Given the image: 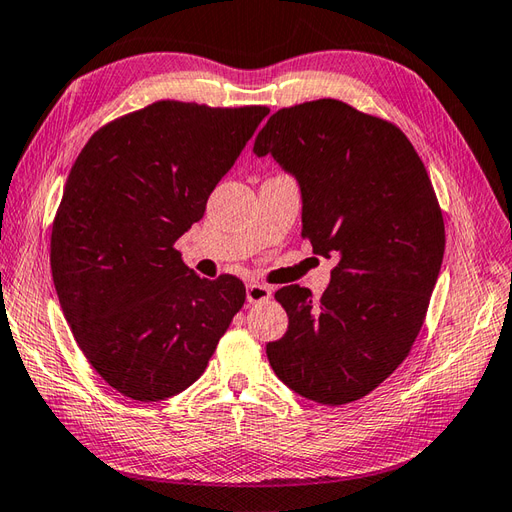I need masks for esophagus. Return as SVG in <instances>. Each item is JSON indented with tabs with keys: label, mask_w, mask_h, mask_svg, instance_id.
Returning <instances> with one entry per match:
<instances>
[{
	"label": "esophagus",
	"mask_w": 512,
	"mask_h": 512,
	"mask_svg": "<svg viewBox=\"0 0 512 512\" xmlns=\"http://www.w3.org/2000/svg\"><path fill=\"white\" fill-rule=\"evenodd\" d=\"M272 296V288L264 283H248L246 285V301L248 303H264Z\"/></svg>",
	"instance_id": "esophagus-1"
}]
</instances>
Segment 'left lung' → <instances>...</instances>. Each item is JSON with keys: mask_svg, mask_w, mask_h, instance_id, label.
Segmentation results:
<instances>
[{"mask_svg": "<svg viewBox=\"0 0 512 512\" xmlns=\"http://www.w3.org/2000/svg\"><path fill=\"white\" fill-rule=\"evenodd\" d=\"M253 152L299 183L303 237L336 257L312 299L285 285V336L266 344L281 382L325 406L366 397L417 340L445 253V224L425 165L401 130L340 100L281 109Z\"/></svg>", "mask_w": 512, "mask_h": 512, "instance_id": "1", "label": "left lung"}]
</instances>
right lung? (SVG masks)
Wrapping results in <instances>:
<instances>
[{"label": "right lung", "instance_id": "1", "mask_svg": "<svg viewBox=\"0 0 512 512\" xmlns=\"http://www.w3.org/2000/svg\"><path fill=\"white\" fill-rule=\"evenodd\" d=\"M270 111L161 100L106 124L69 172L52 227V277L80 351L135 401L205 373L244 283L200 279L174 242Z\"/></svg>", "mask_w": 512, "mask_h": 512}]
</instances>
